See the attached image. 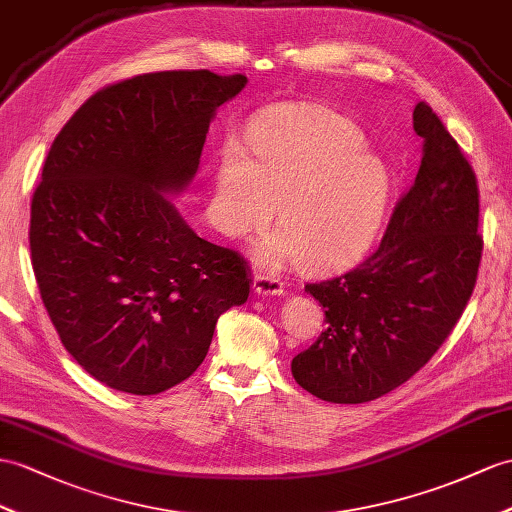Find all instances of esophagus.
Wrapping results in <instances>:
<instances>
[{"label":"esophagus","mask_w":512,"mask_h":512,"mask_svg":"<svg viewBox=\"0 0 512 512\" xmlns=\"http://www.w3.org/2000/svg\"><path fill=\"white\" fill-rule=\"evenodd\" d=\"M254 293L256 295H282L284 282L276 276H267V273H258L254 278Z\"/></svg>","instance_id":"34e87169"}]
</instances>
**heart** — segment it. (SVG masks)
Masks as SVG:
<instances>
[{
  "instance_id": "obj_1",
  "label": "heart",
  "mask_w": 512,
  "mask_h": 512,
  "mask_svg": "<svg viewBox=\"0 0 512 512\" xmlns=\"http://www.w3.org/2000/svg\"><path fill=\"white\" fill-rule=\"evenodd\" d=\"M254 160L228 145L215 182L221 232H263L278 204L280 230L258 249L263 265L297 258L308 273L343 269L363 256L391 204V173L365 147L356 123L332 110L293 104L252 130Z\"/></svg>"
}]
</instances>
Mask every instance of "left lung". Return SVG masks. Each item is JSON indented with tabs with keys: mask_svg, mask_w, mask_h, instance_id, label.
I'll use <instances>...</instances> for the list:
<instances>
[{
	"mask_svg": "<svg viewBox=\"0 0 512 512\" xmlns=\"http://www.w3.org/2000/svg\"><path fill=\"white\" fill-rule=\"evenodd\" d=\"M413 128L421 167L376 252L343 276L306 284L328 326L291 371L319 400L363 404L402 386L445 343L476 289V173L426 102L415 106Z\"/></svg>",
	"mask_w": 512,
	"mask_h": 512,
	"instance_id": "1",
	"label": "left lung"
}]
</instances>
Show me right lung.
I'll list each match as a JSON object with an SVG mask.
<instances>
[{
    "label": "right lung",
    "mask_w": 512,
    "mask_h": 512,
    "mask_svg": "<svg viewBox=\"0 0 512 512\" xmlns=\"http://www.w3.org/2000/svg\"><path fill=\"white\" fill-rule=\"evenodd\" d=\"M245 84L208 69L108 84L49 147L30 215L36 284L65 350L110 389L184 382L217 319L247 302V260L199 239L165 197L193 180L217 108Z\"/></svg>",
    "instance_id": "obj_1"
}]
</instances>
